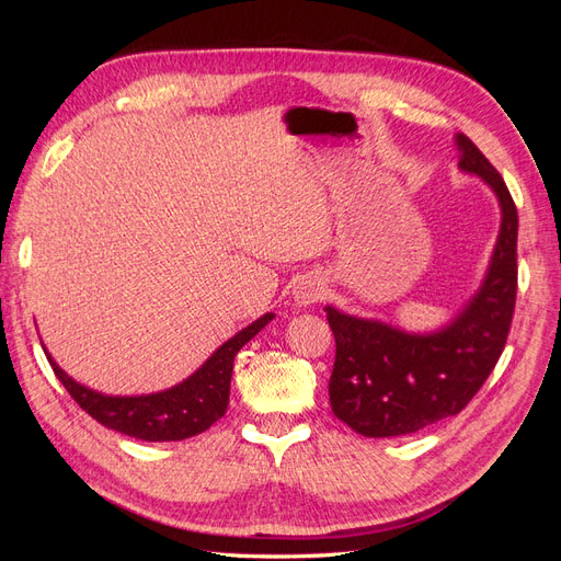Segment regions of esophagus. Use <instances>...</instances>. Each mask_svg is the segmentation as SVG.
<instances>
[{"instance_id": "esophagus-1", "label": "esophagus", "mask_w": 561, "mask_h": 561, "mask_svg": "<svg viewBox=\"0 0 561 561\" xmlns=\"http://www.w3.org/2000/svg\"><path fill=\"white\" fill-rule=\"evenodd\" d=\"M293 297H295V301L299 304V307H313V304L320 301V297H322V283L318 278L304 276V278H299L295 283Z\"/></svg>"}]
</instances>
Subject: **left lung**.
<instances>
[{"label": "left lung", "instance_id": "obj_1", "mask_svg": "<svg viewBox=\"0 0 561 561\" xmlns=\"http://www.w3.org/2000/svg\"><path fill=\"white\" fill-rule=\"evenodd\" d=\"M458 168L480 175L501 203V233L480 293L445 330L407 334L328 307L336 355L330 404L365 437L410 435L474 398L505 348L517 299V208L494 165L466 135Z\"/></svg>", "mask_w": 561, "mask_h": 561}]
</instances>
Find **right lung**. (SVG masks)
<instances>
[{
	"instance_id": "1",
	"label": "right lung",
	"mask_w": 561,
	"mask_h": 561,
	"mask_svg": "<svg viewBox=\"0 0 561 561\" xmlns=\"http://www.w3.org/2000/svg\"><path fill=\"white\" fill-rule=\"evenodd\" d=\"M274 318L271 313L254 320L252 325L231 336L227 344L219 346L210 358L203 363L194 375L163 390V393L138 396V398H112L95 393V390L77 383L54 363V375L67 388V393L81 407L83 412L93 416L103 426L130 435L145 443H175V439L194 437L208 431L217 419H222L229 404V386L233 358L250 339L257 334L266 322Z\"/></svg>"
}]
</instances>
